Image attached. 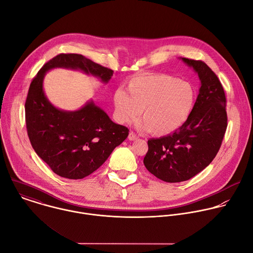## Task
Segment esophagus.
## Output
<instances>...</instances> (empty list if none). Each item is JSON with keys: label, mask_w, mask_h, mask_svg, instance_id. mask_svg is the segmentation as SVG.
<instances>
[{"label": "esophagus", "mask_w": 253, "mask_h": 253, "mask_svg": "<svg viewBox=\"0 0 253 253\" xmlns=\"http://www.w3.org/2000/svg\"><path fill=\"white\" fill-rule=\"evenodd\" d=\"M128 139H129L130 141H134V140L138 139V136H137L134 132H130V133H129V136H128Z\"/></svg>", "instance_id": "34e87169"}]
</instances>
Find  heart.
Here are the masks:
<instances>
[{"label": "heart", "instance_id": "obj_1", "mask_svg": "<svg viewBox=\"0 0 253 253\" xmlns=\"http://www.w3.org/2000/svg\"><path fill=\"white\" fill-rule=\"evenodd\" d=\"M193 87L176 78L158 74L139 76L127 84V90L117 88L113 103L121 123L142 119L148 131L166 136L180 128L188 119L194 105Z\"/></svg>", "mask_w": 253, "mask_h": 253}]
</instances>
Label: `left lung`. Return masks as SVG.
Wrapping results in <instances>:
<instances>
[{
  "label": "left lung",
  "mask_w": 253,
  "mask_h": 253,
  "mask_svg": "<svg viewBox=\"0 0 253 253\" xmlns=\"http://www.w3.org/2000/svg\"><path fill=\"white\" fill-rule=\"evenodd\" d=\"M201 81L185 123L168 136L150 139L146 169L166 182L188 180L207 168L218 154L228 126L226 94L217 75L200 60L181 58Z\"/></svg>",
  "instance_id": "8db88e82"
}]
</instances>
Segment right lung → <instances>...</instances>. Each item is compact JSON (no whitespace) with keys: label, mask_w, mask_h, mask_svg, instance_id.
Returning a JSON list of instances; mask_svg holds the SVG:
<instances>
[{"label":"right lung","mask_w":253,"mask_h":253,"mask_svg":"<svg viewBox=\"0 0 253 253\" xmlns=\"http://www.w3.org/2000/svg\"><path fill=\"white\" fill-rule=\"evenodd\" d=\"M53 68L81 70L105 84L113 71L81 54L62 53L43 65L28 89L25 122L33 150L59 176L82 179L103 165L129 130L111 121L92 101L76 111L53 106L43 90L45 73Z\"/></svg>","instance_id":"obj_1"}]
</instances>
